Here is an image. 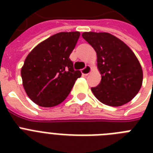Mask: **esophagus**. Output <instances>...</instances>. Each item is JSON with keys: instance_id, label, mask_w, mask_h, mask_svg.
Wrapping results in <instances>:
<instances>
[{"instance_id": "34e87169", "label": "esophagus", "mask_w": 153, "mask_h": 153, "mask_svg": "<svg viewBox=\"0 0 153 153\" xmlns=\"http://www.w3.org/2000/svg\"><path fill=\"white\" fill-rule=\"evenodd\" d=\"M91 67L90 65H87L85 68L81 70L82 74H83V75H88V74L91 73Z\"/></svg>"}]
</instances>
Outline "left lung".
Instances as JSON below:
<instances>
[{
	"label": "left lung",
	"mask_w": 153,
	"mask_h": 153,
	"mask_svg": "<svg viewBox=\"0 0 153 153\" xmlns=\"http://www.w3.org/2000/svg\"><path fill=\"white\" fill-rule=\"evenodd\" d=\"M83 39L97 53L100 84L91 91L103 104L121 106L140 91L143 71L135 54L121 39L107 32H83Z\"/></svg>",
	"instance_id": "obj_1"
}]
</instances>
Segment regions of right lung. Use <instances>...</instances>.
Segmentation results:
<instances>
[{
  "label": "right lung",
  "instance_id": "1",
  "mask_svg": "<svg viewBox=\"0 0 153 153\" xmlns=\"http://www.w3.org/2000/svg\"><path fill=\"white\" fill-rule=\"evenodd\" d=\"M79 36V32L53 35L35 47L25 59L21 68L23 86L30 99L39 106L60 104L81 77V71L74 70L69 58Z\"/></svg>",
  "mask_w": 153,
  "mask_h": 153
}]
</instances>
